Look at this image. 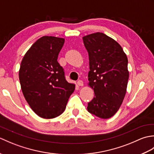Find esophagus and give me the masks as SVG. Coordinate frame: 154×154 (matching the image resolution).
<instances>
[{
	"label": "esophagus",
	"instance_id": "esophagus-1",
	"mask_svg": "<svg viewBox=\"0 0 154 154\" xmlns=\"http://www.w3.org/2000/svg\"><path fill=\"white\" fill-rule=\"evenodd\" d=\"M77 85L80 87H83V82L81 80H79L77 81Z\"/></svg>",
	"mask_w": 154,
	"mask_h": 154
}]
</instances>
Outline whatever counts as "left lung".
I'll return each mask as SVG.
<instances>
[{"label": "left lung", "instance_id": "8db88e82", "mask_svg": "<svg viewBox=\"0 0 154 154\" xmlns=\"http://www.w3.org/2000/svg\"><path fill=\"white\" fill-rule=\"evenodd\" d=\"M83 40L89 54L88 85L94 93L87 110L100 119H110L119 110L126 93V54L116 40L101 32L85 35Z\"/></svg>", "mask_w": 154, "mask_h": 154}]
</instances>
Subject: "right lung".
Here are the masks:
<instances>
[{
	"label": "right lung",
	"mask_w": 154,
	"mask_h": 154,
	"mask_svg": "<svg viewBox=\"0 0 154 154\" xmlns=\"http://www.w3.org/2000/svg\"><path fill=\"white\" fill-rule=\"evenodd\" d=\"M65 39L44 35L25 54L19 69V80L26 100L41 118L54 119L64 112L75 88L65 80L57 61Z\"/></svg>",
	"instance_id": "1"
}]
</instances>
